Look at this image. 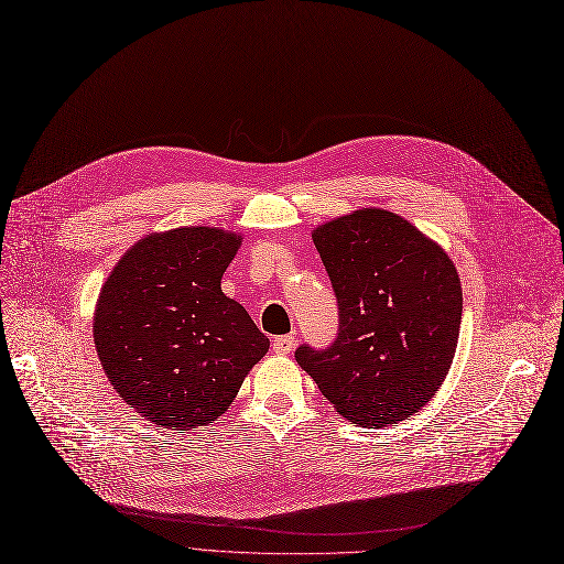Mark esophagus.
I'll return each mask as SVG.
<instances>
[{
    "label": "esophagus",
    "instance_id": "1",
    "mask_svg": "<svg viewBox=\"0 0 564 564\" xmlns=\"http://www.w3.org/2000/svg\"><path fill=\"white\" fill-rule=\"evenodd\" d=\"M272 349H274L276 354H290V351L294 349V336H292V334H288V336H276V338L272 340Z\"/></svg>",
    "mask_w": 564,
    "mask_h": 564
}]
</instances>
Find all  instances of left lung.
Listing matches in <instances>:
<instances>
[{"instance_id": "left-lung-1", "label": "left lung", "mask_w": 564, "mask_h": 564, "mask_svg": "<svg viewBox=\"0 0 564 564\" xmlns=\"http://www.w3.org/2000/svg\"><path fill=\"white\" fill-rule=\"evenodd\" d=\"M313 242L338 304L329 347L294 359L345 419L383 427L438 391L462 324V285L441 247L402 217L359 210L319 226Z\"/></svg>"}]
</instances>
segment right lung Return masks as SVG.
<instances>
[{"label": "right lung", "instance_id": "add662e5", "mask_svg": "<svg viewBox=\"0 0 564 564\" xmlns=\"http://www.w3.org/2000/svg\"><path fill=\"white\" fill-rule=\"evenodd\" d=\"M240 235L175 228L132 247L96 308L100 364L128 404L169 430L213 423L270 338L221 292Z\"/></svg>", "mask_w": 564, "mask_h": 564}]
</instances>
